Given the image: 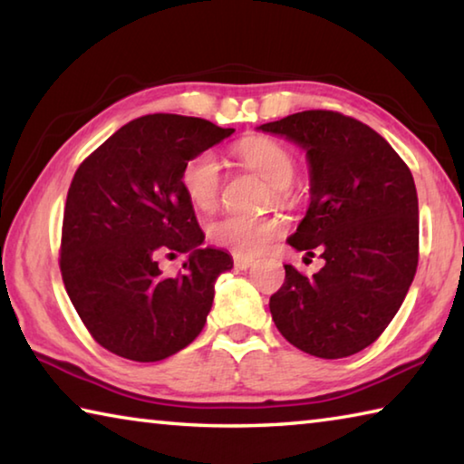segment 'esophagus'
<instances>
[{
	"mask_svg": "<svg viewBox=\"0 0 464 464\" xmlns=\"http://www.w3.org/2000/svg\"><path fill=\"white\" fill-rule=\"evenodd\" d=\"M254 264H256L254 257H247V256H241V254H233V266L237 270H247Z\"/></svg>",
	"mask_w": 464,
	"mask_h": 464,
	"instance_id": "34e87169",
	"label": "esophagus"
}]
</instances>
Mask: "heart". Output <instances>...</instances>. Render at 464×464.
<instances>
[{
    "instance_id": "heart-1",
    "label": "heart",
    "mask_w": 464,
    "mask_h": 464,
    "mask_svg": "<svg viewBox=\"0 0 464 464\" xmlns=\"http://www.w3.org/2000/svg\"><path fill=\"white\" fill-rule=\"evenodd\" d=\"M241 166L256 171L272 186L274 200L290 198L288 184L296 176V157L276 139L247 137L233 147ZM184 194L194 208L210 213L221 202L223 169L215 153L202 151L184 163L179 174ZM286 229L285 218L278 215H239L229 213L208 225V239L218 247L235 254H260Z\"/></svg>"
}]
</instances>
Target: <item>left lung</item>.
Masks as SVG:
<instances>
[{"label": "left lung", "instance_id": "obj_1", "mask_svg": "<svg viewBox=\"0 0 464 464\" xmlns=\"http://www.w3.org/2000/svg\"><path fill=\"white\" fill-rule=\"evenodd\" d=\"M260 129L307 149L311 204L288 243L325 260L313 276L285 266V285L270 296L274 324L311 356L356 354L387 329L418 270L411 171L379 132L334 110H304Z\"/></svg>", "mask_w": 464, "mask_h": 464}]
</instances>
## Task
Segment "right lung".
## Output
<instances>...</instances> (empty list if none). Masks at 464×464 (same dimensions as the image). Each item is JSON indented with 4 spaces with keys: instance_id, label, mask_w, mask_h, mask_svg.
Returning a JSON list of instances; mask_svg holds the SVG:
<instances>
[{
    "instance_id": "add662e5",
    "label": "right lung",
    "mask_w": 464,
    "mask_h": 464,
    "mask_svg": "<svg viewBox=\"0 0 464 464\" xmlns=\"http://www.w3.org/2000/svg\"><path fill=\"white\" fill-rule=\"evenodd\" d=\"M210 121L147 114L124 124L77 168L61 229V276L102 348L135 362L176 354L202 332L215 280L233 268L204 233L179 174L190 157L231 137ZM188 253L176 277L161 256Z\"/></svg>"
}]
</instances>
